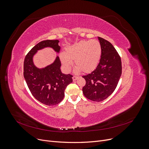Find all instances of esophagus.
I'll return each mask as SVG.
<instances>
[{
  "label": "esophagus",
  "instance_id": "1",
  "mask_svg": "<svg viewBox=\"0 0 149 149\" xmlns=\"http://www.w3.org/2000/svg\"><path fill=\"white\" fill-rule=\"evenodd\" d=\"M78 78V76H73V81H76Z\"/></svg>",
  "mask_w": 149,
  "mask_h": 149
}]
</instances>
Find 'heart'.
<instances>
[{
    "mask_svg": "<svg viewBox=\"0 0 149 149\" xmlns=\"http://www.w3.org/2000/svg\"><path fill=\"white\" fill-rule=\"evenodd\" d=\"M101 56V46L97 40L81 41L68 47L65 53L60 54V60L65 69L70 71L74 60L78 66L76 71L89 72L99 64Z\"/></svg>",
    "mask_w": 149,
    "mask_h": 149,
    "instance_id": "heart-1",
    "label": "heart"
}]
</instances>
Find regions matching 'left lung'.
<instances>
[{
	"label": "left lung",
	"mask_w": 149,
	"mask_h": 149,
	"mask_svg": "<svg viewBox=\"0 0 149 149\" xmlns=\"http://www.w3.org/2000/svg\"><path fill=\"white\" fill-rule=\"evenodd\" d=\"M101 46V59L96 69L83 76L86 84L83 88L84 96L93 101L106 100L114 92L122 74L121 60L112 45L98 37Z\"/></svg>",
	"instance_id": "obj_1"
}]
</instances>
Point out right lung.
I'll return each instance as SVG.
<instances>
[{"label": "right lung", "instance_id": "add662e5", "mask_svg": "<svg viewBox=\"0 0 149 149\" xmlns=\"http://www.w3.org/2000/svg\"><path fill=\"white\" fill-rule=\"evenodd\" d=\"M59 41L44 40L32 48L26 55L24 65V76L31 93L36 100L47 106L60 103L65 96V90L73 82V76L63 73L60 58L56 56L52 63L39 68L33 63V57L38 50L51 48L59 53L61 47Z\"/></svg>", "mask_w": 149, "mask_h": 149}]
</instances>
